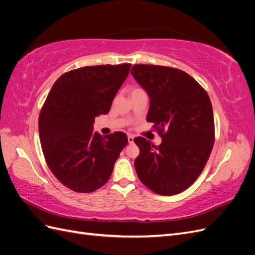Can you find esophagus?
<instances>
[{
  "label": "esophagus",
  "mask_w": 255,
  "mask_h": 255,
  "mask_svg": "<svg viewBox=\"0 0 255 255\" xmlns=\"http://www.w3.org/2000/svg\"><path fill=\"white\" fill-rule=\"evenodd\" d=\"M128 141L129 142V143H133L134 142V136L133 135H128Z\"/></svg>",
  "instance_id": "esophagus-1"
}]
</instances>
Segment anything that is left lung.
<instances>
[{"instance_id": "8db88e82", "label": "left lung", "mask_w": 255, "mask_h": 255, "mask_svg": "<svg viewBox=\"0 0 255 255\" xmlns=\"http://www.w3.org/2000/svg\"><path fill=\"white\" fill-rule=\"evenodd\" d=\"M130 73L150 97L146 121L161 137L159 145L143 137L134 141L139 180L157 195L172 196L198 179L215 142L212 102L194 78L180 69L134 65Z\"/></svg>"}]
</instances>
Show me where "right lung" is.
Returning <instances> with one entry per match:
<instances>
[{
	"label": "right lung",
	"instance_id": "add662e5",
	"mask_svg": "<svg viewBox=\"0 0 255 255\" xmlns=\"http://www.w3.org/2000/svg\"><path fill=\"white\" fill-rule=\"evenodd\" d=\"M130 64L88 66L64 73L42 106L38 128L48 167L66 187L92 192L109 181L128 144L127 134L92 132L95 118L110 112Z\"/></svg>",
	"mask_w": 255,
	"mask_h": 255
}]
</instances>
